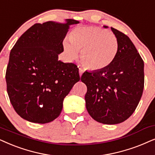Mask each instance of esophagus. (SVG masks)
<instances>
[{"instance_id":"obj_1","label":"esophagus","mask_w":155,"mask_h":155,"mask_svg":"<svg viewBox=\"0 0 155 155\" xmlns=\"http://www.w3.org/2000/svg\"><path fill=\"white\" fill-rule=\"evenodd\" d=\"M79 75H80V76H81L82 74H83V73H84V69H81V68H79Z\"/></svg>"}]
</instances>
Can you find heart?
Listing matches in <instances>:
<instances>
[{
    "label": "heart",
    "mask_w": 155,
    "mask_h": 155,
    "mask_svg": "<svg viewBox=\"0 0 155 155\" xmlns=\"http://www.w3.org/2000/svg\"><path fill=\"white\" fill-rule=\"evenodd\" d=\"M67 59L73 61L81 57L88 69L98 71L110 64L116 57L119 42L113 32L98 27H81L72 30L63 42Z\"/></svg>",
    "instance_id": "obj_1"
}]
</instances>
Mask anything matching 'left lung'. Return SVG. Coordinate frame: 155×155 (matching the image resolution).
I'll use <instances>...</instances> for the list:
<instances>
[{"label":"left lung","mask_w":155,"mask_h":155,"mask_svg":"<svg viewBox=\"0 0 155 155\" xmlns=\"http://www.w3.org/2000/svg\"><path fill=\"white\" fill-rule=\"evenodd\" d=\"M108 28V26H104ZM119 42L113 62L104 69L85 71L88 113L97 122L114 125L126 120L139 104L144 88V61L128 37L111 28Z\"/></svg>","instance_id":"left-lung-1"}]
</instances>
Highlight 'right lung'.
<instances>
[{
	"mask_svg": "<svg viewBox=\"0 0 155 155\" xmlns=\"http://www.w3.org/2000/svg\"><path fill=\"white\" fill-rule=\"evenodd\" d=\"M36 23L20 36L10 53L5 79L16 113L32 123H47L60 115L63 101L80 80L74 63L58 60L73 19Z\"/></svg>",
	"mask_w": 155,
	"mask_h": 155,
	"instance_id": "right-lung-1",
	"label": "right lung"
}]
</instances>
